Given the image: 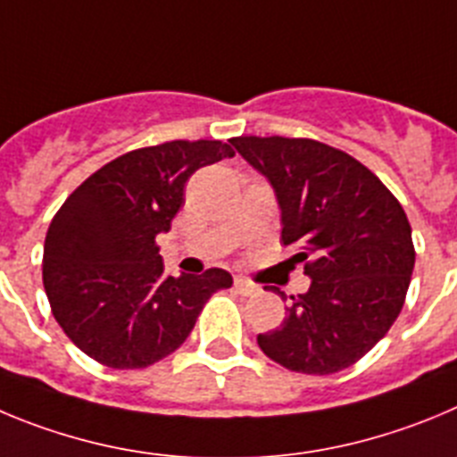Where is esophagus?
<instances>
[{"instance_id": "esophagus-1", "label": "esophagus", "mask_w": 457, "mask_h": 457, "mask_svg": "<svg viewBox=\"0 0 457 457\" xmlns=\"http://www.w3.org/2000/svg\"><path fill=\"white\" fill-rule=\"evenodd\" d=\"M234 289H237L241 295H253V294H257L259 287L253 285V282H248L245 278H237L234 279Z\"/></svg>"}]
</instances>
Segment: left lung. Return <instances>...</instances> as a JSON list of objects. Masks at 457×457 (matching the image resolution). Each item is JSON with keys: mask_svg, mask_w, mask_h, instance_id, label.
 <instances>
[{"mask_svg": "<svg viewBox=\"0 0 457 457\" xmlns=\"http://www.w3.org/2000/svg\"><path fill=\"white\" fill-rule=\"evenodd\" d=\"M269 179L282 244H298L310 289L257 337L273 361L328 376L367 355L396 320L414 269L412 229L389 188L357 159L310 138H232ZM278 295L287 298L278 287Z\"/></svg>", "mask_w": 457, "mask_h": 457, "instance_id": "obj_1", "label": "left lung"}]
</instances>
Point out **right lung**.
Returning a JSON list of instances; mask_svg holds the SVG:
<instances>
[{"mask_svg":"<svg viewBox=\"0 0 457 457\" xmlns=\"http://www.w3.org/2000/svg\"><path fill=\"white\" fill-rule=\"evenodd\" d=\"M234 157L223 141H172L127 152L93 172L45 237L43 285L52 314L88 357L143 369L191 335L204 303L232 275L163 273L154 238L170 229L198 168Z\"/></svg>","mask_w":457,"mask_h":457,"instance_id":"right-lung-1","label":"right lung"}]
</instances>
